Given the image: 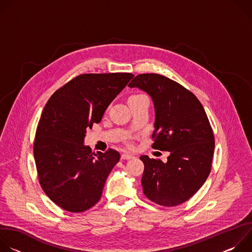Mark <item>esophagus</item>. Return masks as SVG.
I'll list each match as a JSON object with an SVG mask.
<instances>
[{"instance_id": "obj_1", "label": "esophagus", "mask_w": 252, "mask_h": 252, "mask_svg": "<svg viewBox=\"0 0 252 252\" xmlns=\"http://www.w3.org/2000/svg\"><path fill=\"white\" fill-rule=\"evenodd\" d=\"M132 158H133V156L128 155V154H123L122 155V159H130Z\"/></svg>"}]
</instances>
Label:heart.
<instances>
[{"instance_id":"b5f03b06","label":"heart","mask_w":252,"mask_h":252,"mask_svg":"<svg viewBox=\"0 0 252 252\" xmlns=\"http://www.w3.org/2000/svg\"><path fill=\"white\" fill-rule=\"evenodd\" d=\"M142 96H146L143 94H132L131 96H129L128 99H132V98H139V97H142Z\"/></svg>"}]
</instances>
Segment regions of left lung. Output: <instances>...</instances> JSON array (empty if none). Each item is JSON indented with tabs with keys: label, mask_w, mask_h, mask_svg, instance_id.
Here are the masks:
<instances>
[{
	"label": "left lung",
	"mask_w": 252,
	"mask_h": 252,
	"mask_svg": "<svg viewBox=\"0 0 252 252\" xmlns=\"http://www.w3.org/2000/svg\"><path fill=\"white\" fill-rule=\"evenodd\" d=\"M128 87L152 97L156 114L152 147L169 152L166 162L140 157L143 193L163 206L184 203L202 187L211 168L214 136L203 106L191 92L161 75H138Z\"/></svg>",
	"instance_id": "8db88e82"
}]
</instances>
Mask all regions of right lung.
Returning <instances> with one entry per match:
<instances>
[{
  "label": "right lung",
  "mask_w": 252,
  "mask_h": 252,
  "mask_svg": "<svg viewBox=\"0 0 252 252\" xmlns=\"http://www.w3.org/2000/svg\"><path fill=\"white\" fill-rule=\"evenodd\" d=\"M132 78L129 73L81 75L58 90L45 105L33 158L43 190L63 209L82 212L99 200L121 156L112 149L94 155L84 145L86 132L101 121Z\"/></svg>",
  "instance_id": "obj_1"
}]
</instances>
